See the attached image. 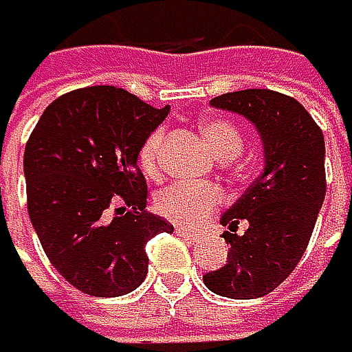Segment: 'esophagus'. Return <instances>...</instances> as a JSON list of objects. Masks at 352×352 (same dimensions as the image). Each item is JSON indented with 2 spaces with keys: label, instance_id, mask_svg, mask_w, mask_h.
I'll return each instance as SVG.
<instances>
[{
  "label": "esophagus",
  "instance_id": "34e87169",
  "mask_svg": "<svg viewBox=\"0 0 352 352\" xmlns=\"http://www.w3.org/2000/svg\"><path fill=\"white\" fill-rule=\"evenodd\" d=\"M175 232H177V236H182V239H186V241H199V232H195V230H188V228H182V226H177L175 228Z\"/></svg>",
  "mask_w": 352,
  "mask_h": 352
}]
</instances>
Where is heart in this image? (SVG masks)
I'll list each match as a JSON object with an SVG mask.
<instances>
[{"label": "heart", "instance_id": "obj_1", "mask_svg": "<svg viewBox=\"0 0 352 352\" xmlns=\"http://www.w3.org/2000/svg\"><path fill=\"white\" fill-rule=\"evenodd\" d=\"M201 135L208 146L219 160L234 157L243 146V138L234 124H230L223 118H206L199 124ZM164 144L162 129H155L146 135L138 151L140 168L148 177L160 175V153ZM223 204V192L212 184H173L157 197V212L186 228H199L210 219Z\"/></svg>", "mask_w": 352, "mask_h": 352}]
</instances>
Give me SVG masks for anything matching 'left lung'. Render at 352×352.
Listing matches in <instances>:
<instances>
[{
  "mask_svg": "<svg viewBox=\"0 0 352 352\" xmlns=\"http://www.w3.org/2000/svg\"><path fill=\"white\" fill-rule=\"evenodd\" d=\"M212 107L256 124L265 170L221 217L230 245L223 267L204 276L217 296L252 300L274 292L302 258L324 201V135L296 98L272 89L221 94ZM241 220L248 230L236 235Z\"/></svg>",
  "mask_w": 352,
  "mask_h": 352,
  "instance_id": "left-lung-1",
  "label": "left lung"
}]
</instances>
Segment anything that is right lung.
I'll list each match as a JSON object with an SVG mask.
<instances>
[{
    "instance_id": "obj_1",
    "label": "right lung",
    "mask_w": 352,
    "mask_h": 352,
    "mask_svg": "<svg viewBox=\"0 0 352 352\" xmlns=\"http://www.w3.org/2000/svg\"><path fill=\"white\" fill-rule=\"evenodd\" d=\"M170 107L98 85L47 107L23 153L28 214L50 263L78 292L116 298L146 278V243L173 226L146 210L138 151Z\"/></svg>"
}]
</instances>
